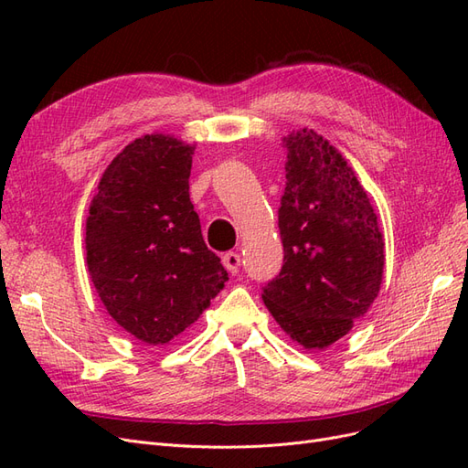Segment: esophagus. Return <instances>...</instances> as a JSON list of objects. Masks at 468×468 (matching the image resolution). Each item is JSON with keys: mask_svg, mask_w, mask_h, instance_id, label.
I'll list each match as a JSON object with an SVG mask.
<instances>
[{"mask_svg": "<svg viewBox=\"0 0 468 468\" xmlns=\"http://www.w3.org/2000/svg\"><path fill=\"white\" fill-rule=\"evenodd\" d=\"M222 263H224L226 269H229V273H232V275H236V273L239 271V256H238L236 251L224 253V256H222Z\"/></svg>", "mask_w": 468, "mask_h": 468, "instance_id": "obj_1", "label": "esophagus"}]
</instances>
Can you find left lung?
Returning a JSON list of instances; mask_svg holds the SVG:
<instances>
[{"mask_svg": "<svg viewBox=\"0 0 468 468\" xmlns=\"http://www.w3.org/2000/svg\"><path fill=\"white\" fill-rule=\"evenodd\" d=\"M285 191L279 207L282 267L263 303L294 342L324 349L377 299L385 242L353 169L328 140L303 129L282 138Z\"/></svg>", "mask_w": 468, "mask_h": 468, "instance_id": "obj_1", "label": "left lung"}]
</instances>
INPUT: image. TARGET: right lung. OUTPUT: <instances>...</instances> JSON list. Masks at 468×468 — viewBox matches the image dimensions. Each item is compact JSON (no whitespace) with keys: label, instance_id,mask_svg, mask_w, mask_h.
Here are the masks:
<instances>
[{"label":"right lung","instance_id":"obj_1","mask_svg":"<svg viewBox=\"0 0 468 468\" xmlns=\"http://www.w3.org/2000/svg\"><path fill=\"white\" fill-rule=\"evenodd\" d=\"M193 146L146 134L99 181L86 224L88 269L107 313L148 346L186 332L229 273L189 199Z\"/></svg>","mask_w":468,"mask_h":468}]
</instances>
